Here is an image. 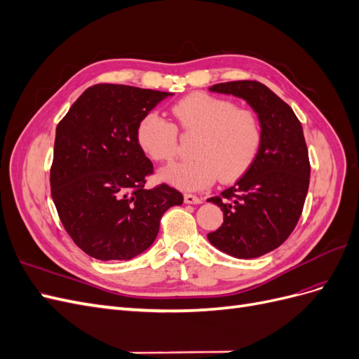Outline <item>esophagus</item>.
<instances>
[{
	"mask_svg": "<svg viewBox=\"0 0 359 359\" xmlns=\"http://www.w3.org/2000/svg\"><path fill=\"white\" fill-rule=\"evenodd\" d=\"M184 202L189 203V205H198V203H202V199L199 196H196V194L186 193V194H184Z\"/></svg>",
	"mask_w": 359,
	"mask_h": 359,
	"instance_id": "34e87169",
	"label": "esophagus"
}]
</instances>
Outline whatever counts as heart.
<instances>
[{
  "mask_svg": "<svg viewBox=\"0 0 359 359\" xmlns=\"http://www.w3.org/2000/svg\"><path fill=\"white\" fill-rule=\"evenodd\" d=\"M184 133L199 135L190 161L160 172V178L182 190H202L220 178L231 182L252 168L262 147V124L256 112L238 109L227 100L194 93L172 106ZM140 149L157 163H169L177 154V127L157 112L145 114L136 127Z\"/></svg>",
  "mask_w": 359,
  "mask_h": 359,
  "instance_id": "1",
  "label": "heart"
}]
</instances>
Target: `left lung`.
Wrapping results in <instances>:
<instances>
[{"instance_id": "obj_1", "label": "left lung", "mask_w": 359, "mask_h": 359, "mask_svg": "<svg viewBox=\"0 0 359 359\" xmlns=\"http://www.w3.org/2000/svg\"><path fill=\"white\" fill-rule=\"evenodd\" d=\"M210 91L245 100L262 124V147L244 175L208 202L223 211L210 243L238 259L273 252L295 229L309 191L310 161L302 126L292 107L256 81L215 83Z\"/></svg>"}]
</instances>
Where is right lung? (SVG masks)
Returning <instances> with one entry per match:
<instances>
[{"label":"right lung","mask_w":359,"mask_h":359,"mask_svg":"<svg viewBox=\"0 0 359 359\" xmlns=\"http://www.w3.org/2000/svg\"><path fill=\"white\" fill-rule=\"evenodd\" d=\"M172 93L99 83L76 100L57 126L52 199L64 229L86 255L130 260L156 241L160 219L182 194L166 184L145 189L153 163L136 127Z\"/></svg>","instance_id":"obj_1"}]
</instances>
